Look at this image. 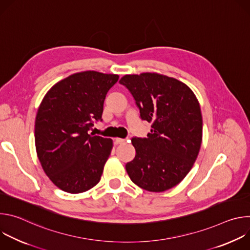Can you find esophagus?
<instances>
[{"mask_svg":"<svg viewBox=\"0 0 250 250\" xmlns=\"http://www.w3.org/2000/svg\"><path fill=\"white\" fill-rule=\"evenodd\" d=\"M114 140H115L116 144H125V142L126 141V139H125V138H119V137L115 138Z\"/></svg>","mask_w":250,"mask_h":250,"instance_id":"esophagus-1","label":"esophagus"}]
</instances>
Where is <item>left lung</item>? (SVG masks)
<instances>
[{
  "mask_svg": "<svg viewBox=\"0 0 250 250\" xmlns=\"http://www.w3.org/2000/svg\"><path fill=\"white\" fill-rule=\"evenodd\" d=\"M120 84L132 95L140 119L152 123L147 137H132L135 157L126 163V172L146 191L169 190L184 179L199 154V102L187 85L157 73L125 75Z\"/></svg>",
  "mask_w": 250,
  "mask_h": 250,
  "instance_id": "8db88e82",
  "label": "left lung"
}]
</instances>
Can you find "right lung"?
<instances>
[{
    "label": "right lung",
    "instance_id": "add662e5",
    "mask_svg": "<svg viewBox=\"0 0 250 250\" xmlns=\"http://www.w3.org/2000/svg\"><path fill=\"white\" fill-rule=\"evenodd\" d=\"M118 80L116 74L85 71L56 83L43 98L35 118V147L59 189L78 194L99 183L113 140L88 131L103 121L104 101Z\"/></svg>",
    "mask_w": 250,
    "mask_h": 250
}]
</instances>
